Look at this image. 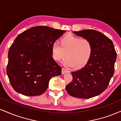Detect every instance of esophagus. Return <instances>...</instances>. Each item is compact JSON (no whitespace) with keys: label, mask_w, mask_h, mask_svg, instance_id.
I'll use <instances>...</instances> for the list:
<instances>
[{"label":"esophagus","mask_w":121,"mask_h":121,"mask_svg":"<svg viewBox=\"0 0 121 121\" xmlns=\"http://www.w3.org/2000/svg\"><path fill=\"white\" fill-rule=\"evenodd\" d=\"M68 72H69L68 70H67V69L64 68H62V74H64L65 73H68Z\"/></svg>","instance_id":"esophagus-1"}]
</instances>
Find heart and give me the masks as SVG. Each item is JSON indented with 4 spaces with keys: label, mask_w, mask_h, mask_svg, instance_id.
Wrapping results in <instances>:
<instances>
[{
    "label": "heart",
    "mask_w": 121,
    "mask_h": 121,
    "mask_svg": "<svg viewBox=\"0 0 121 121\" xmlns=\"http://www.w3.org/2000/svg\"><path fill=\"white\" fill-rule=\"evenodd\" d=\"M93 45L87 39L69 35L61 39V45L55 43L52 46V54L56 61H60L68 57L62 64L65 66L76 68L83 66L91 57Z\"/></svg>",
    "instance_id": "b5f03b06"
}]
</instances>
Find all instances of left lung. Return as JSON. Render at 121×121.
<instances>
[{
	"instance_id": "obj_1",
	"label": "left lung",
	"mask_w": 121,
	"mask_h": 121,
	"mask_svg": "<svg viewBox=\"0 0 121 121\" xmlns=\"http://www.w3.org/2000/svg\"><path fill=\"white\" fill-rule=\"evenodd\" d=\"M73 32L89 40L93 51L85 66L71 72L73 80L66 86V91L76 98H92L108 87L114 72L117 53L112 40L100 32L85 30Z\"/></svg>"
}]
</instances>
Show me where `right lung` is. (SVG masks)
<instances>
[{
  "label": "right lung",
  "mask_w": 121,
  "mask_h": 121,
  "mask_svg": "<svg viewBox=\"0 0 121 121\" xmlns=\"http://www.w3.org/2000/svg\"><path fill=\"white\" fill-rule=\"evenodd\" d=\"M65 30L36 26L21 33L9 48L7 74L16 92L26 96L42 94L52 77L61 74L52 46Z\"/></svg>",
  "instance_id": "1"
}]
</instances>
